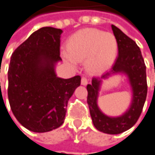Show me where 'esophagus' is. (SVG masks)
Here are the masks:
<instances>
[{
	"mask_svg": "<svg viewBox=\"0 0 155 155\" xmlns=\"http://www.w3.org/2000/svg\"><path fill=\"white\" fill-rule=\"evenodd\" d=\"M81 83H82V84L83 85H86L87 84H88V79L86 78V77H82V80H81Z\"/></svg>",
	"mask_w": 155,
	"mask_h": 155,
	"instance_id": "1",
	"label": "esophagus"
}]
</instances>
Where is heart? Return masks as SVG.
Listing matches in <instances>:
<instances>
[{"instance_id":"heart-1","label":"heart","mask_w":155,"mask_h":155,"mask_svg":"<svg viewBox=\"0 0 155 155\" xmlns=\"http://www.w3.org/2000/svg\"><path fill=\"white\" fill-rule=\"evenodd\" d=\"M66 48L67 51L62 53L66 61L76 65L85 59L88 71L101 73L113 65L117 54V41L111 33L84 28L69 38Z\"/></svg>"}]
</instances>
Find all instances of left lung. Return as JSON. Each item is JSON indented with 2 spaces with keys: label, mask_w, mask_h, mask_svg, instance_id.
<instances>
[{
  "label": "left lung",
  "mask_w": 155,
  "mask_h": 155,
  "mask_svg": "<svg viewBox=\"0 0 155 155\" xmlns=\"http://www.w3.org/2000/svg\"><path fill=\"white\" fill-rule=\"evenodd\" d=\"M111 27L117 41L118 56L110 71L104 73L100 78L94 77L92 84L87 85V104L96 130L107 134H119L133 127L141 114L147 95L146 66L135 41L117 26L112 25ZM118 72L128 76L133 88V101L130 108L123 115L111 118L102 113L97 106L98 91L103 79Z\"/></svg>",
  "instance_id": "left-lung-1"
}]
</instances>
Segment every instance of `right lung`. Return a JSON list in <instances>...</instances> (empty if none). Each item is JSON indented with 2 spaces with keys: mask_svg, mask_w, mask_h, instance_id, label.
<instances>
[{
  "mask_svg": "<svg viewBox=\"0 0 155 155\" xmlns=\"http://www.w3.org/2000/svg\"><path fill=\"white\" fill-rule=\"evenodd\" d=\"M61 29L42 27L12 54L8 70V99L13 114L27 130L47 132L61 127L68 101L81 84L76 75L62 79L56 75Z\"/></svg>",
  "mask_w": 155,
  "mask_h": 155,
  "instance_id": "1",
  "label": "right lung"
}]
</instances>
